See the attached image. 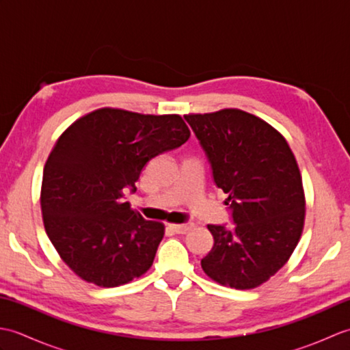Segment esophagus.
<instances>
[{"instance_id": "34e87169", "label": "esophagus", "mask_w": 350, "mask_h": 350, "mask_svg": "<svg viewBox=\"0 0 350 350\" xmlns=\"http://www.w3.org/2000/svg\"><path fill=\"white\" fill-rule=\"evenodd\" d=\"M170 228L177 234H187L192 228H194V224H192V222H185V224H170Z\"/></svg>"}]
</instances>
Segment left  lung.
<instances>
[{"instance_id":"left-lung-1","label":"left lung","mask_w":350,"mask_h":350,"mask_svg":"<svg viewBox=\"0 0 350 350\" xmlns=\"http://www.w3.org/2000/svg\"><path fill=\"white\" fill-rule=\"evenodd\" d=\"M185 120L206 152L215 183L228 196L234 222L207 226L213 247L202 258L203 271L221 286L254 288L287 263L301 239L306 197L295 154L277 129L242 109Z\"/></svg>"}]
</instances>
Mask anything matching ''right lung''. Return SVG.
<instances>
[{"label":"right lung","mask_w":350,"mask_h":350,"mask_svg":"<svg viewBox=\"0 0 350 350\" xmlns=\"http://www.w3.org/2000/svg\"><path fill=\"white\" fill-rule=\"evenodd\" d=\"M177 114L150 116L100 108L66 129L43 168L40 206L49 241L79 278L117 287L146 273L163 237L123 203L154 156L188 141Z\"/></svg>","instance_id":"obj_1"}]
</instances>
